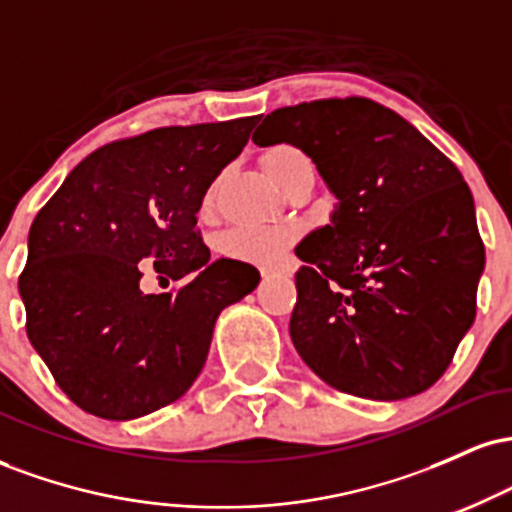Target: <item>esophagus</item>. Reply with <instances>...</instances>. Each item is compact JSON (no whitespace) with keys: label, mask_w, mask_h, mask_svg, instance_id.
Segmentation results:
<instances>
[{"label":"esophagus","mask_w":512,"mask_h":512,"mask_svg":"<svg viewBox=\"0 0 512 512\" xmlns=\"http://www.w3.org/2000/svg\"><path fill=\"white\" fill-rule=\"evenodd\" d=\"M274 272H286V269L284 267H262L260 269V274L264 276V279H267V276H272Z\"/></svg>","instance_id":"obj_1"}]
</instances>
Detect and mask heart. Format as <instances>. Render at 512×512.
Instances as JSON below:
<instances>
[{
	"label": "heart",
	"mask_w": 512,
	"mask_h": 512,
	"mask_svg": "<svg viewBox=\"0 0 512 512\" xmlns=\"http://www.w3.org/2000/svg\"><path fill=\"white\" fill-rule=\"evenodd\" d=\"M308 161L298 146L293 144H274L262 154V166L272 178L279 182L286 180L298 163ZM214 190L207 192L204 204L211 202ZM298 238L296 226H238L228 231L221 240V248L228 257L255 264H274L281 260L284 250Z\"/></svg>",
	"instance_id": "b5f03b06"
}]
</instances>
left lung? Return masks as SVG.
Segmentation results:
<instances>
[{
    "instance_id": "obj_1",
    "label": "left lung",
    "mask_w": 512,
    "mask_h": 512,
    "mask_svg": "<svg viewBox=\"0 0 512 512\" xmlns=\"http://www.w3.org/2000/svg\"><path fill=\"white\" fill-rule=\"evenodd\" d=\"M252 142L298 146L339 199L296 248L289 332L303 361L339 392L385 402L438 383L477 315L486 260L455 163L361 96L274 110Z\"/></svg>"
}]
</instances>
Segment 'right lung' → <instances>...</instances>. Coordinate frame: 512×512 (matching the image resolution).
Listing matches in <instances>:
<instances>
[{
  "label": "right lung",
  "mask_w": 512,
  "mask_h": 512,
  "mask_svg": "<svg viewBox=\"0 0 512 512\" xmlns=\"http://www.w3.org/2000/svg\"><path fill=\"white\" fill-rule=\"evenodd\" d=\"M257 120L117 139L88 154L38 211L19 276L26 334L76 407L127 421L173 404L207 361L221 310L260 284L252 264L209 262L197 228L209 185ZM144 266L191 279L144 297Z\"/></svg>",
  "instance_id": "right-lung-1"
}]
</instances>
